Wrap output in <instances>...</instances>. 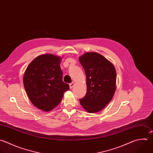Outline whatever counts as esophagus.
<instances>
[{
    "mask_svg": "<svg viewBox=\"0 0 153 153\" xmlns=\"http://www.w3.org/2000/svg\"><path fill=\"white\" fill-rule=\"evenodd\" d=\"M74 84H75V83L74 82H72V83H70V89H72L73 88V87L74 86Z\"/></svg>",
    "mask_w": 153,
    "mask_h": 153,
    "instance_id": "1",
    "label": "esophagus"
}]
</instances>
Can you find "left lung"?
Returning <instances> with one entry per match:
<instances>
[{"label":"left lung","instance_id":"1","mask_svg":"<svg viewBox=\"0 0 153 153\" xmlns=\"http://www.w3.org/2000/svg\"><path fill=\"white\" fill-rule=\"evenodd\" d=\"M86 77L87 92L80 100L89 113L102 110L111 101L116 90L117 73L113 64L97 52H89L79 57Z\"/></svg>","mask_w":153,"mask_h":153}]
</instances>
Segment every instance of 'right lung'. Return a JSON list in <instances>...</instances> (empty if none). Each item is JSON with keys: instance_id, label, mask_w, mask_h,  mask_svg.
Wrapping results in <instances>:
<instances>
[{"instance_id": "obj_1", "label": "right lung", "mask_w": 153, "mask_h": 153, "mask_svg": "<svg viewBox=\"0 0 153 153\" xmlns=\"http://www.w3.org/2000/svg\"><path fill=\"white\" fill-rule=\"evenodd\" d=\"M62 58L50 53L36 57L27 66L23 85L31 103L44 111L53 110L60 103L69 86L62 80Z\"/></svg>"}]
</instances>
